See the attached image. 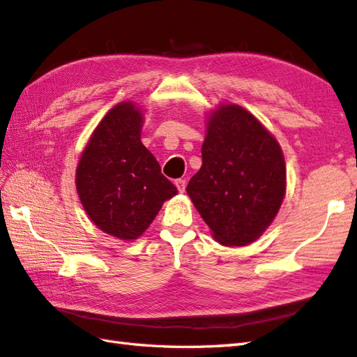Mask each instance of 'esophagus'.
Returning <instances> with one entry per match:
<instances>
[{
  "label": "esophagus",
  "mask_w": 357,
  "mask_h": 357,
  "mask_svg": "<svg viewBox=\"0 0 357 357\" xmlns=\"http://www.w3.org/2000/svg\"><path fill=\"white\" fill-rule=\"evenodd\" d=\"M175 186H177V190L178 191H185V188H186V180H183V178H177L175 180Z\"/></svg>",
  "instance_id": "esophagus-1"
}]
</instances>
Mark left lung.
I'll return each mask as SVG.
<instances>
[{
	"instance_id": "left-lung-1",
	"label": "left lung",
	"mask_w": 357,
	"mask_h": 357,
	"mask_svg": "<svg viewBox=\"0 0 357 357\" xmlns=\"http://www.w3.org/2000/svg\"><path fill=\"white\" fill-rule=\"evenodd\" d=\"M285 162L278 141L251 112L224 105L208 121L202 167L186 192L224 246L257 240L285 196Z\"/></svg>"
}]
</instances>
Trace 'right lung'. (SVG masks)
Returning a JSON list of instances; mask_svg holds the SVG:
<instances>
[{
  "label": "right lung",
  "instance_id": "right-lung-1",
  "mask_svg": "<svg viewBox=\"0 0 357 357\" xmlns=\"http://www.w3.org/2000/svg\"><path fill=\"white\" fill-rule=\"evenodd\" d=\"M142 116L121 103L103 117L87 142L77 169V190L86 213L98 229L135 240L177 188L161 174L141 142Z\"/></svg>",
  "mask_w": 357,
  "mask_h": 357
}]
</instances>
